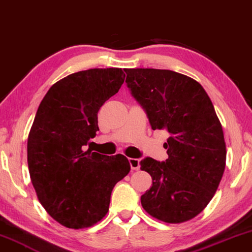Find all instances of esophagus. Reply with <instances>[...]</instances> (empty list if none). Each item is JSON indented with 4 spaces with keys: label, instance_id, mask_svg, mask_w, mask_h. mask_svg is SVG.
Returning a JSON list of instances; mask_svg holds the SVG:
<instances>
[{
    "label": "esophagus",
    "instance_id": "esophagus-1",
    "mask_svg": "<svg viewBox=\"0 0 252 252\" xmlns=\"http://www.w3.org/2000/svg\"><path fill=\"white\" fill-rule=\"evenodd\" d=\"M129 164L134 171H137L140 168V160L137 158H129Z\"/></svg>",
    "mask_w": 252,
    "mask_h": 252
}]
</instances>
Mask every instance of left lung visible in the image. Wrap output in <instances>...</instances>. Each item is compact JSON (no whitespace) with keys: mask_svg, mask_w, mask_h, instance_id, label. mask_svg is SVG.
Segmentation results:
<instances>
[{"mask_svg":"<svg viewBox=\"0 0 252 252\" xmlns=\"http://www.w3.org/2000/svg\"><path fill=\"white\" fill-rule=\"evenodd\" d=\"M125 72L151 128H166L171 135L164 143L166 160H141V170L153 179L141 204L160 221H188L206 208L221 181L226 166L221 124L209 95L192 78L158 68Z\"/></svg>","mask_w":252,"mask_h":252,"instance_id":"1","label":"left lung"}]
</instances>
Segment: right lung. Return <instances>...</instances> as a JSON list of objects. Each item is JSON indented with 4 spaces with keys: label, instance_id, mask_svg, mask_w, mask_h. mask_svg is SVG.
<instances>
[{
    "label": "right lung",
    "instance_id": "1",
    "mask_svg": "<svg viewBox=\"0 0 252 252\" xmlns=\"http://www.w3.org/2000/svg\"><path fill=\"white\" fill-rule=\"evenodd\" d=\"M125 80L122 68H91L51 86L27 140V163L36 196L51 218L67 228H87L109 211L112 189L129 173L124 155L86 150L97 113Z\"/></svg>",
    "mask_w": 252,
    "mask_h": 252
}]
</instances>
